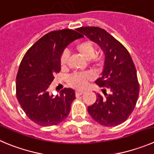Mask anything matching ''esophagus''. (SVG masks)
Instances as JSON below:
<instances>
[{
	"mask_svg": "<svg viewBox=\"0 0 154 154\" xmlns=\"http://www.w3.org/2000/svg\"><path fill=\"white\" fill-rule=\"evenodd\" d=\"M84 92L82 91V90H79V91H76V96H80L84 93Z\"/></svg>",
	"mask_w": 154,
	"mask_h": 154,
	"instance_id": "obj_1",
	"label": "esophagus"
}]
</instances>
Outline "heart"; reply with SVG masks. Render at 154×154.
<instances>
[{"label": "heart", "instance_id": "1", "mask_svg": "<svg viewBox=\"0 0 154 154\" xmlns=\"http://www.w3.org/2000/svg\"><path fill=\"white\" fill-rule=\"evenodd\" d=\"M77 51L87 60H90V62L96 66H100L102 62L101 57L95 55L96 48L95 45L90 40H84L79 43L76 47ZM69 54L64 52L61 57V66L62 68L67 66L68 61ZM91 79V75L89 73L86 74H75L69 78V83L73 87L76 89H83L87 86L89 80Z\"/></svg>", "mask_w": 154, "mask_h": 154}]
</instances>
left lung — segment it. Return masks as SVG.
<instances>
[{
    "label": "left lung",
    "mask_w": 154,
    "mask_h": 154,
    "mask_svg": "<svg viewBox=\"0 0 154 154\" xmlns=\"http://www.w3.org/2000/svg\"><path fill=\"white\" fill-rule=\"evenodd\" d=\"M77 31L103 50L104 67L101 77L95 83L110 91L109 94L106 93L105 98L97 94L96 102L88 106L89 114L103 126L119 125L131 114L138 98L140 87L131 57L124 45L103 29L87 26Z\"/></svg>",
    "instance_id": "1"
}]
</instances>
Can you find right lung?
<instances>
[{"instance_id":"1","label":"right lung","mask_w":154,"mask_h":154,"mask_svg":"<svg viewBox=\"0 0 154 154\" xmlns=\"http://www.w3.org/2000/svg\"><path fill=\"white\" fill-rule=\"evenodd\" d=\"M83 37L69 29L52 31L27 51L19 67L17 98L27 117L41 126L55 125L67 117L75 92L64 88L59 95L49 94L54 75L61 70V57L70 43Z\"/></svg>"}]
</instances>
